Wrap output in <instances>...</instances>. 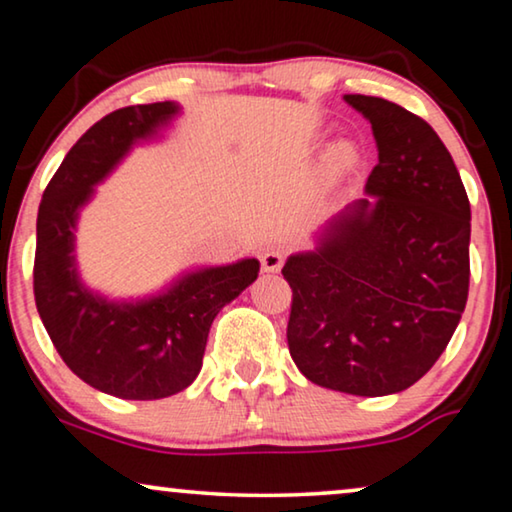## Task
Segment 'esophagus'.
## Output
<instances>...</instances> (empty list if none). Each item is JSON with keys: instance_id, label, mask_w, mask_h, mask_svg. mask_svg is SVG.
Wrapping results in <instances>:
<instances>
[{"instance_id": "1", "label": "esophagus", "mask_w": 512, "mask_h": 512, "mask_svg": "<svg viewBox=\"0 0 512 512\" xmlns=\"http://www.w3.org/2000/svg\"><path fill=\"white\" fill-rule=\"evenodd\" d=\"M261 265L265 272H279L284 265V254L279 249H265L261 254Z\"/></svg>"}]
</instances>
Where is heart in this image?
Listing matches in <instances>:
<instances>
[{
    "instance_id": "heart-1",
    "label": "heart",
    "mask_w": 512,
    "mask_h": 512,
    "mask_svg": "<svg viewBox=\"0 0 512 512\" xmlns=\"http://www.w3.org/2000/svg\"><path fill=\"white\" fill-rule=\"evenodd\" d=\"M354 163H356V149L349 142L333 144L324 158V167L331 177H340V174L347 172Z\"/></svg>"
}]
</instances>
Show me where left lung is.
Listing matches in <instances>:
<instances>
[{
	"instance_id": "obj_1",
	"label": "left lung",
	"mask_w": 512,
	"mask_h": 512,
	"mask_svg": "<svg viewBox=\"0 0 512 512\" xmlns=\"http://www.w3.org/2000/svg\"><path fill=\"white\" fill-rule=\"evenodd\" d=\"M368 118L377 165L368 198L326 223L317 247L289 256L291 359L307 380L387 396L429 373L468 298L471 205L436 130L398 104L345 95Z\"/></svg>"
}]
</instances>
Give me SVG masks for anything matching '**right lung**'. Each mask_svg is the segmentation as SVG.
Wrapping results in <instances>:
<instances>
[{"mask_svg": "<svg viewBox=\"0 0 512 512\" xmlns=\"http://www.w3.org/2000/svg\"><path fill=\"white\" fill-rule=\"evenodd\" d=\"M177 114V102H153L116 109L97 121L48 181L37 216L39 317L76 377L125 401L184 391L200 373L214 317L261 270L256 258L191 270L144 300H107L83 286L74 256L81 207L132 146L156 137Z\"/></svg>", "mask_w": 512, "mask_h": 512, "instance_id": "right-lung-1", "label": "right lung"}]
</instances>
